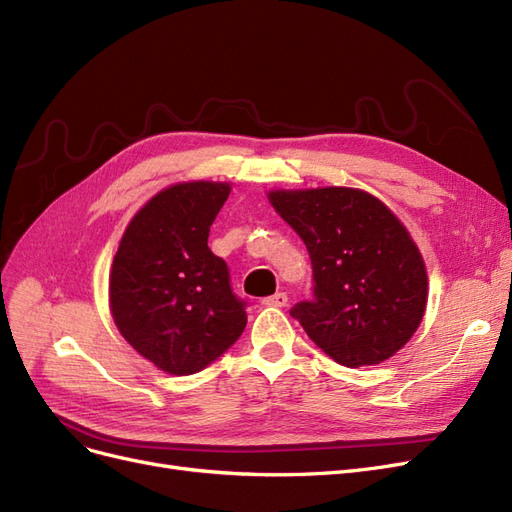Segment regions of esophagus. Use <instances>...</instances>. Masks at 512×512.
Here are the masks:
<instances>
[{
	"label": "esophagus",
	"instance_id": "1",
	"mask_svg": "<svg viewBox=\"0 0 512 512\" xmlns=\"http://www.w3.org/2000/svg\"><path fill=\"white\" fill-rule=\"evenodd\" d=\"M289 304L287 293H274L272 297L263 299V306H274V308H285Z\"/></svg>",
	"mask_w": 512,
	"mask_h": 512
}]
</instances>
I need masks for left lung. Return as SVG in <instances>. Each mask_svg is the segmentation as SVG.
Masks as SVG:
<instances>
[{
	"label": "left lung",
	"mask_w": 512,
	"mask_h": 512,
	"mask_svg": "<svg viewBox=\"0 0 512 512\" xmlns=\"http://www.w3.org/2000/svg\"><path fill=\"white\" fill-rule=\"evenodd\" d=\"M268 198L310 253L314 299L299 301L291 316L312 342L350 369L399 352L428 297L424 259L405 225L352 187L278 189Z\"/></svg>",
	"instance_id": "obj_1"
}]
</instances>
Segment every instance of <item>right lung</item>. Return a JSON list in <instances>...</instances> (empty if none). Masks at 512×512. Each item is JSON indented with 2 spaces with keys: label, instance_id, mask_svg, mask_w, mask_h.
Instances as JSON below:
<instances>
[{
  "label": "right lung",
  "instance_id": "right-lung-1",
  "mask_svg": "<svg viewBox=\"0 0 512 512\" xmlns=\"http://www.w3.org/2000/svg\"><path fill=\"white\" fill-rule=\"evenodd\" d=\"M230 185L166 187L132 217L109 274V306L126 342L173 375H192L230 348L246 327L227 263L208 232Z\"/></svg>",
  "mask_w": 512,
  "mask_h": 512
}]
</instances>
